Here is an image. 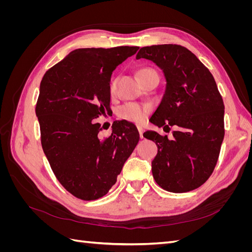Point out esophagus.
Returning a JSON list of instances; mask_svg holds the SVG:
<instances>
[{
    "instance_id": "obj_1",
    "label": "esophagus",
    "mask_w": 252,
    "mask_h": 252,
    "mask_svg": "<svg viewBox=\"0 0 252 252\" xmlns=\"http://www.w3.org/2000/svg\"><path fill=\"white\" fill-rule=\"evenodd\" d=\"M138 130H139V133H140V138H141V139H143V138H144V136H143L144 128H143V127H141V126H138Z\"/></svg>"
}]
</instances>
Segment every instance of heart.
I'll return each mask as SVG.
<instances>
[{"label":"heart","instance_id":"b5f03b06","mask_svg":"<svg viewBox=\"0 0 252 252\" xmlns=\"http://www.w3.org/2000/svg\"><path fill=\"white\" fill-rule=\"evenodd\" d=\"M155 72H157L155 69L146 67V68H141V69L138 71V75L141 79L142 77H144V75L155 73ZM116 87H117L116 80H111L109 84V93L111 94H114ZM117 112H118V116L121 119L133 122V123L141 124L145 120H146L147 116L150 112V107L148 105H142L138 103H126L124 105H122L121 107H119Z\"/></svg>","mask_w":252,"mask_h":252}]
</instances>
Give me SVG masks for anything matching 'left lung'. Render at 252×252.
Listing matches in <instances>:
<instances>
[{"mask_svg": "<svg viewBox=\"0 0 252 252\" xmlns=\"http://www.w3.org/2000/svg\"><path fill=\"white\" fill-rule=\"evenodd\" d=\"M141 58L161 68L167 82L151 123L164 130L177 127L172 140L156 131L143 134L158 146L152 175L167 191H191L209 179L218 162L225 134L222 95L208 68L181 45L143 47L136 55Z\"/></svg>", "mask_w": 252, "mask_h": 252, "instance_id": "left-lung-1", "label": "left lung"}]
</instances>
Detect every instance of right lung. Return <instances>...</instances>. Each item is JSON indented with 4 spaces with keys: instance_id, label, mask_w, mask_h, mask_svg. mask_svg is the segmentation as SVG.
<instances>
[{
    "instance_id": "add662e5",
    "label": "right lung",
    "mask_w": 252,
    "mask_h": 252,
    "mask_svg": "<svg viewBox=\"0 0 252 252\" xmlns=\"http://www.w3.org/2000/svg\"><path fill=\"white\" fill-rule=\"evenodd\" d=\"M138 49H75L41 81L35 114L44 154L61 185L78 199L93 201L107 193L138 145L132 123L114 122L112 133L101 140V125L94 121L110 110L112 71Z\"/></svg>"
}]
</instances>
